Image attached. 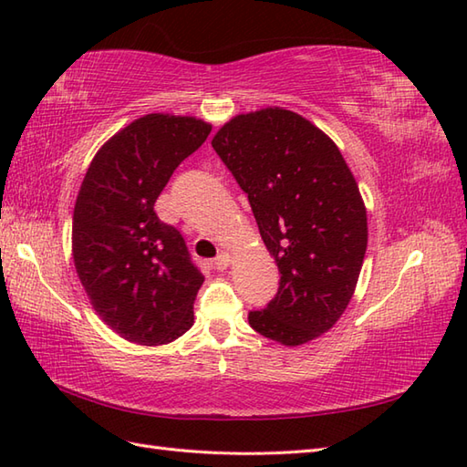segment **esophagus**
<instances>
[{
	"label": "esophagus",
	"instance_id": "obj_1",
	"mask_svg": "<svg viewBox=\"0 0 467 467\" xmlns=\"http://www.w3.org/2000/svg\"><path fill=\"white\" fill-rule=\"evenodd\" d=\"M233 263V256L231 254H228V253H221V254H218L216 256V259H214V266H216V269L218 271H224L226 269V266L228 265H231Z\"/></svg>",
	"mask_w": 467,
	"mask_h": 467
}]
</instances>
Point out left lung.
Segmentation results:
<instances>
[{"mask_svg":"<svg viewBox=\"0 0 467 467\" xmlns=\"http://www.w3.org/2000/svg\"><path fill=\"white\" fill-rule=\"evenodd\" d=\"M213 148L249 194L266 251L281 273L256 333L286 347L309 343L341 319L367 251V208L339 148L283 108L239 114Z\"/></svg>","mask_w":467,"mask_h":467,"instance_id":"1","label":"left lung"}]
</instances>
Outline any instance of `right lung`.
Here are the masks:
<instances>
[{
  "label": "right lung",
  "mask_w": 467,
  "mask_h": 467,
  "mask_svg": "<svg viewBox=\"0 0 467 467\" xmlns=\"http://www.w3.org/2000/svg\"><path fill=\"white\" fill-rule=\"evenodd\" d=\"M211 130L194 116L138 118L96 152L78 192V279L98 317L130 343H172L194 323L204 275L192 265L182 234L156 216L154 202Z\"/></svg>",
  "instance_id": "right-lung-1"
}]
</instances>
